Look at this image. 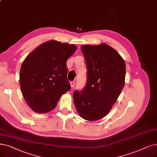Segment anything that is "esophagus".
I'll list each match as a JSON object with an SVG mask.
<instances>
[{
    "instance_id": "obj_1",
    "label": "esophagus",
    "mask_w": 157,
    "mask_h": 157,
    "mask_svg": "<svg viewBox=\"0 0 157 157\" xmlns=\"http://www.w3.org/2000/svg\"><path fill=\"white\" fill-rule=\"evenodd\" d=\"M70 85H71V87L73 88V87L74 86H75V82H74V81H72V82H70Z\"/></svg>"
}]
</instances>
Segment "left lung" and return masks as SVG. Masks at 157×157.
I'll return each mask as SVG.
<instances>
[{
  "label": "left lung",
  "instance_id": "obj_1",
  "mask_svg": "<svg viewBox=\"0 0 157 157\" xmlns=\"http://www.w3.org/2000/svg\"><path fill=\"white\" fill-rule=\"evenodd\" d=\"M86 62L84 88L75 90L74 104L81 117L94 121L105 117L124 86L126 64L117 51L106 44L80 48Z\"/></svg>",
  "mask_w": 157,
  "mask_h": 157
}]
</instances>
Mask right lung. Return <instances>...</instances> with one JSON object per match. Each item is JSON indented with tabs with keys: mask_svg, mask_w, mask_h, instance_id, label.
Here are the masks:
<instances>
[{
	"mask_svg": "<svg viewBox=\"0 0 157 157\" xmlns=\"http://www.w3.org/2000/svg\"><path fill=\"white\" fill-rule=\"evenodd\" d=\"M77 49L74 44L49 40L29 54L22 64V95L36 113L52 110L61 95L71 90L66 62Z\"/></svg>",
	"mask_w": 157,
	"mask_h": 157,
	"instance_id": "obj_1",
	"label": "right lung"
}]
</instances>
